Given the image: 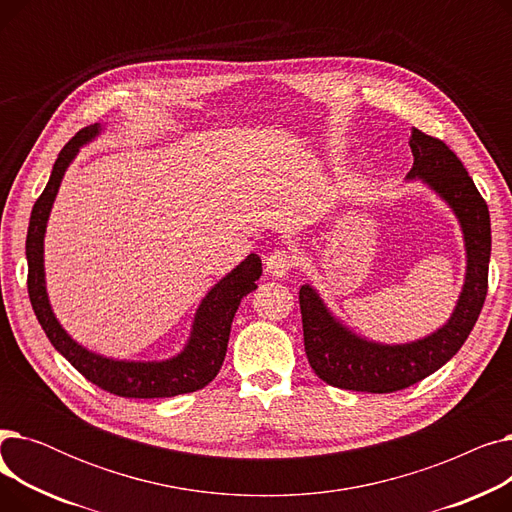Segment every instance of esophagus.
<instances>
[{
    "instance_id": "34e87169",
    "label": "esophagus",
    "mask_w": 512,
    "mask_h": 512,
    "mask_svg": "<svg viewBox=\"0 0 512 512\" xmlns=\"http://www.w3.org/2000/svg\"><path fill=\"white\" fill-rule=\"evenodd\" d=\"M294 263H297V257H294L290 251L276 249L272 255H267V259H265V272L276 276V278H284L292 270Z\"/></svg>"
}]
</instances>
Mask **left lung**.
Masks as SVG:
<instances>
[{
	"label": "left lung",
	"mask_w": 512,
	"mask_h": 512,
	"mask_svg": "<svg viewBox=\"0 0 512 512\" xmlns=\"http://www.w3.org/2000/svg\"><path fill=\"white\" fill-rule=\"evenodd\" d=\"M409 145L415 161L407 180H421L432 188L461 224L467 251L465 284L446 324L405 344H382L355 334L334 317L313 286H301L299 303L309 365L317 378L342 390L386 394L425 380L459 353L488 294L492 230L486 201L444 141L413 128Z\"/></svg>",
	"instance_id": "1"
}]
</instances>
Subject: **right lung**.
I'll use <instances>...</instances> for the list:
<instances>
[{
    "mask_svg": "<svg viewBox=\"0 0 512 512\" xmlns=\"http://www.w3.org/2000/svg\"><path fill=\"white\" fill-rule=\"evenodd\" d=\"M99 132L101 124H93L78 130L66 143L56 164H53L45 191L33 207L29 234H26L29 297L33 311L49 342L56 346V351L62 353L74 369H78L101 390L124 398H170L201 390L218 375L224 363L232 319L242 297H247L249 292L257 288L255 282L261 276V259L255 253L240 261V265H236L228 276H224L205 294L195 313L193 330L186 346L176 357L166 361H116L91 353L68 336V332L60 326L58 317L51 311L43 267V238L49 211L78 149L99 137Z\"/></svg>",
    "mask_w": 512,
    "mask_h": 512,
    "instance_id": "obj_1",
    "label": "right lung"
}]
</instances>
